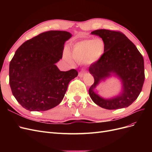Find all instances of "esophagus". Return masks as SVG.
<instances>
[{
	"instance_id": "esophagus-1",
	"label": "esophagus",
	"mask_w": 152,
	"mask_h": 152,
	"mask_svg": "<svg viewBox=\"0 0 152 152\" xmlns=\"http://www.w3.org/2000/svg\"><path fill=\"white\" fill-rule=\"evenodd\" d=\"M85 73H86V72L84 70H82L81 72H80L79 73V77H83L85 75Z\"/></svg>"
}]
</instances>
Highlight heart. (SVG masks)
Masks as SVG:
<instances>
[{
	"label": "heart",
	"instance_id": "b5f03b06",
	"mask_svg": "<svg viewBox=\"0 0 152 152\" xmlns=\"http://www.w3.org/2000/svg\"><path fill=\"white\" fill-rule=\"evenodd\" d=\"M105 50V44L103 39L96 38L93 40L87 39L77 42L72 48V58L78 63H82L87 66L93 65L98 63ZM66 59L70 61L67 54Z\"/></svg>",
	"mask_w": 152,
	"mask_h": 152
}]
</instances>
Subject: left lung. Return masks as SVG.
Returning a JSON list of instances; mask_svg holds the SVG:
<instances>
[{
  "label": "left lung",
  "mask_w": 152,
  "mask_h": 152,
  "mask_svg": "<svg viewBox=\"0 0 152 152\" xmlns=\"http://www.w3.org/2000/svg\"><path fill=\"white\" fill-rule=\"evenodd\" d=\"M102 38L105 50L100 60L90 66L89 71L94 82L89 94L94 103L107 110L128 107L138 97L145 80L144 59L136 45L120 31L101 29L91 32ZM115 76L121 80L119 95L104 99L94 91L101 81Z\"/></svg>",
  "instance_id": "left-lung-1"
}]
</instances>
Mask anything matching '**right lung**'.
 I'll list each match as a JSON object with an SVG mask.
<instances>
[{"label": "right lung", "instance_id": "1", "mask_svg": "<svg viewBox=\"0 0 152 152\" xmlns=\"http://www.w3.org/2000/svg\"><path fill=\"white\" fill-rule=\"evenodd\" d=\"M72 35L51 30L28 40L18 48L10 64L12 93L29 111H45L61 102L69 82L78 75L76 70H59L64 45Z\"/></svg>", "mask_w": 152, "mask_h": 152}]
</instances>
